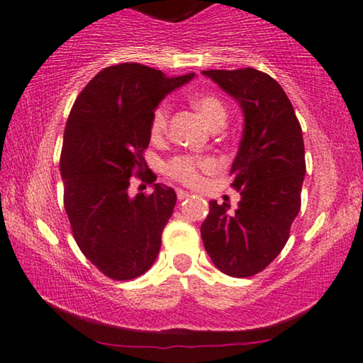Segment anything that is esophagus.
<instances>
[{
	"label": "esophagus",
	"mask_w": 363,
	"mask_h": 363,
	"mask_svg": "<svg viewBox=\"0 0 363 363\" xmlns=\"http://www.w3.org/2000/svg\"><path fill=\"white\" fill-rule=\"evenodd\" d=\"M187 197H189V192L182 191V189H177V199L179 201H184V199H187Z\"/></svg>",
	"instance_id": "1"
}]
</instances>
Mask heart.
I'll use <instances>...</instances> for the list:
<instances>
[{"instance_id": "heart-1", "label": "heart", "mask_w": 363, "mask_h": 363, "mask_svg": "<svg viewBox=\"0 0 363 363\" xmlns=\"http://www.w3.org/2000/svg\"><path fill=\"white\" fill-rule=\"evenodd\" d=\"M194 107L197 112L204 117V121L209 123L211 127L218 125V123H224L228 117L226 105L218 95L214 94H204L194 99ZM169 125V104L160 102L157 107L154 108L152 117H150L149 130L152 139H160L167 132ZM214 169V160L209 157H203V155H189L181 154L174 155L169 159L164 166V172L174 181L182 182L186 186H196L201 182V174L206 171Z\"/></svg>"}]
</instances>
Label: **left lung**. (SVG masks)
Listing matches in <instances>:
<instances>
[{"label": "left lung", "instance_id": "left-lung-1", "mask_svg": "<svg viewBox=\"0 0 363 363\" xmlns=\"http://www.w3.org/2000/svg\"><path fill=\"white\" fill-rule=\"evenodd\" d=\"M203 73L240 102L245 132L231 167L238 209L211 201L201 236L216 268L247 278L263 272L290 238L306 172L303 134L290 99L268 73L250 67Z\"/></svg>", "mask_w": 363, "mask_h": 363}]
</instances>
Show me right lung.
<instances>
[{"instance_id":"add662e5","label":"right lung","mask_w":363,"mask_h":363,"mask_svg":"<svg viewBox=\"0 0 363 363\" xmlns=\"http://www.w3.org/2000/svg\"><path fill=\"white\" fill-rule=\"evenodd\" d=\"M194 73L167 79L140 63L104 68L80 91L68 116L60 172L73 238L105 277L125 281L144 274L157 258L162 231L177 196L154 184L152 194H128L130 177L152 184L147 168L149 123L169 91Z\"/></svg>"}]
</instances>
